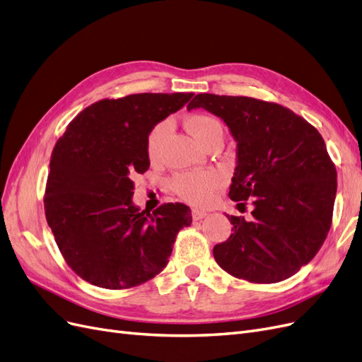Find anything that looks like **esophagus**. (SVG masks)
<instances>
[{
    "instance_id": "obj_1",
    "label": "esophagus",
    "mask_w": 362,
    "mask_h": 362,
    "mask_svg": "<svg viewBox=\"0 0 362 362\" xmlns=\"http://www.w3.org/2000/svg\"><path fill=\"white\" fill-rule=\"evenodd\" d=\"M206 216V213L205 211H199V210H193L192 211V218L194 222H198V221H201V218H204Z\"/></svg>"
}]
</instances>
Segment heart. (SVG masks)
<instances>
[{"label":"heart","instance_id":"1","mask_svg":"<svg viewBox=\"0 0 362 362\" xmlns=\"http://www.w3.org/2000/svg\"><path fill=\"white\" fill-rule=\"evenodd\" d=\"M184 125L201 146H204L213 136L222 133L218 120L202 113H193L184 119ZM169 131L168 122H160L152 127L146 137V157L151 163L160 160L161 144ZM223 184L218 173L213 170H196L175 173L170 180L172 192L194 206L206 205L211 201L214 192Z\"/></svg>","mask_w":362,"mask_h":362}]
</instances>
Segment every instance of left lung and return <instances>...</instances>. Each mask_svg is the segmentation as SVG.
Returning a JSON list of instances; mask_svg holds the SVG:
<instances>
[{
  "instance_id": "obj_1",
  "label": "left lung",
  "mask_w": 362,
  "mask_h": 362,
  "mask_svg": "<svg viewBox=\"0 0 362 362\" xmlns=\"http://www.w3.org/2000/svg\"><path fill=\"white\" fill-rule=\"evenodd\" d=\"M222 117L237 141L229 198L254 205L250 221L228 216L233 234L213 249L229 275L255 284L293 276L315 257L332 223L335 164L310 122L276 103L199 93L187 108Z\"/></svg>"
}]
</instances>
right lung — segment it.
Wrapping results in <instances>:
<instances>
[{"label": "right lung", "instance_id": "obj_1", "mask_svg": "<svg viewBox=\"0 0 362 362\" xmlns=\"http://www.w3.org/2000/svg\"><path fill=\"white\" fill-rule=\"evenodd\" d=\"M193 93H134L101 100L76 116L52 149L43 206L68 266L92 286L137 287L164 269L190 208L152 214L131 202L136 173L149 169L146 137Z\"/></svg>", "mask_w": 362, "mask_h": 362}]
</instances>
